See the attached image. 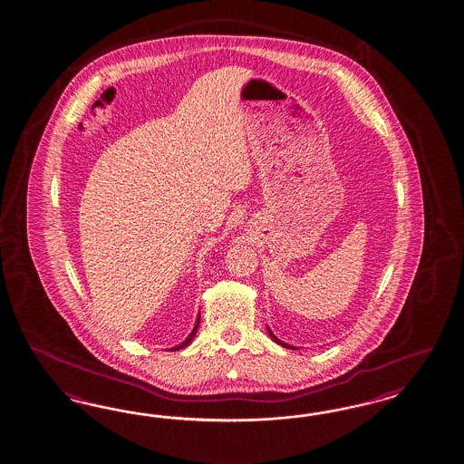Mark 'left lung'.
<instances>
[{"label": "left lung", "mask_w": 464, "mask_h": 464, "mask_svg": "<svg viewBox=\"0 0 464 464\" xmlns=\"http://www.w3.org/2000/svg\"><path fill=\"white\" fill-rule=\"evenodd\" d=\"M266 331H268L270 338L274 339L276 344H280V346H284V348H288V350H299V348H295V346H290V344H287V343H284V341H280V339L276 338V334L270 331V327H266Z\"/></svg>", "instance_id": "1"}]
</instances>
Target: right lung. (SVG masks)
Segmentation results:
<instances>
[{
	"mask_svg": "<svg viewBox=\"0 0 464 464\" xmlns=\"http://www.w3.org/2000/svg\"><path fill=\"white\" fill-rule=\"evenodd\" d=\"M199 323H200V314L198 315V321H196V324H194V329L190 331V334H188V338L184 339L180 344H177V346H174V348H170L169 351H179L182 350V348H186V346H188L190 343H192V339H194V336H196V333H198V329H199Z\"/></svg>",
	"mask_w": 464,
	"mask_h": 464,
	"instance_id": "add662e5",
	"label": "right lung"
}]
</instances>
